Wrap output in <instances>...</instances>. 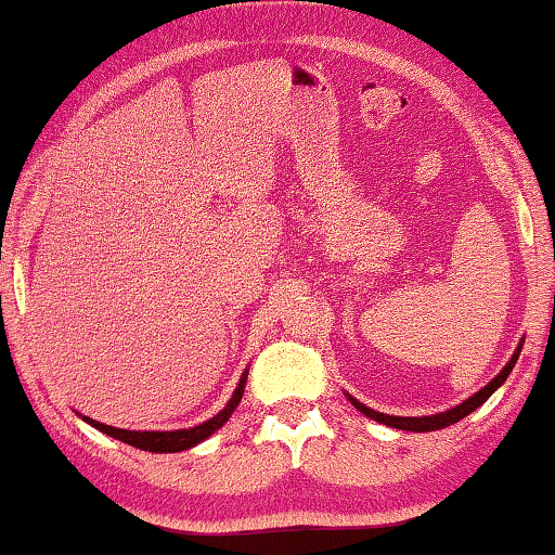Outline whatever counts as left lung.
I'll return each mask as SVG.
<instances>
[{"instance_id":"1","label":"left lung","mask_w":555,"mask_h":555,"mask_svg":"<svg viewBox=\"0 0 555 555\" xmlns=\"http://www.w3.org/2000/svg\"><path fill=\"white\" fill-rule=\"evenodd\" d=\"M521 345H524V337H521V343L516 345V350H514V354L509 357V362L504 364L502 372L496 374V377H494L490 384H485V387H482L480 391H475L473 397L465 399L463 403H457V406L448 409V411H440V413H430V416H389V413H382V411H374V409H370V406H364V403H360L354 397H350V393H347V399H350L352 406H354L357 411H362L364 416L372 418V421H379V424L389 426V428L411 430V434H428V430H440V428H446V426L457 424L460 418L469 416V413H473L475 409H480L482 403H485L487 399H490L496 389L502 387V384L506 382V377H509V374H512L516 360H519Z\"/></svg>"}]
</instances>
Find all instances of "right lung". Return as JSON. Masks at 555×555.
I'll use <instances>...</instances> for the list:
<instances>
[{
    "label": "right lung",
    "instance_id": "add662e5",
    "mask_svg": "<svg viewBox=\"0 0 555 555\" xmlns=\"http://www.w3.org/2000/svg\"><path fill=\"white\" fill-rule=\"evenodd\" d=\"M247 374H249V370L242 372L237 389L232 391V397H230L228 403H224V409H220L212 418L203 421V424L193 426V428H181V430H127V428H115V426L100 424V421L88 418V416H82V421L90 424L92 428L102 430L105 436L117 438V440H121V443L134 446L139 450H149V453H181V450H188V448L203 443V440H208L215 434V430L228 424L234 409H237L240 401H242L244 387H247Z\"/></svg>",
    "mask_w": 555,
    "mask_h": 555
}]
</instances>
